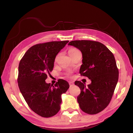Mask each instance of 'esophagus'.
I'll return each instance as SVG.
<instances>
[{
	"instance_id": "34e87169",
	"label": "esophagus",
	"mask_w": 133,
	"mask_h": 133,
	"mask_svg": "<svg viewBox=\"0 0 133 133\" xmlns=\"http://www.w3.org/2000/svg\"><path fill=\"white\" fill-rule=\"evenodd\" d=\"M69 85H70V86H71V85H73V84H74V83H73V82H69Z\"/></svg>"
}]
</instances>
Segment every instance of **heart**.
Masks as SVG:
<instances>
[{
  "label": "heart",
  "instance_id": "1",
  "mask_svg": "<svg viewBox=\"0 0 133 133\" xmlns=\"http://www.w3.org/2000/svg\"><path fill=\"white\" fill-rule=\"evenodd\" d=\"M77 51H79L78 49H76V48H71V49H70L69 50V51H68V53H69V55L71 57V56L73 55L74 53H75L76 52H77ZM58 57V56H57V57H56L55 60L57 59ZM67 75L68 76H70V74H68Z\"/></svg>",
  "mask_w": 133,
  "mask_h": 133
}]
</instances>
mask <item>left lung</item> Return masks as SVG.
<instances>
[{"label": "left lung", "instance_id": "obj_1", "mask_svg": "<svg viewBox=\"0 0 133 133\" xmlns=\"http://www.w3.org/2000/svg\"><path fill=\"white\" fill-rule=\"evenodd\" d=\"M68 45L81 51L83 64L79 73L91 80L85 86L80 81L75 84L80 89L77 101L82 110L96 114L110 102L119 78V70L114 56L103 44L92 41H73Z\"/></svg>", "mask_w": 133, "mask_h": 133}]
</instances>
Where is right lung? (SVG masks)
I'll return each mask as SVG.
<instances>
[{
  "label": "right lung",
  "instance_id": "add662e5",
  "mask_svg": "<svg viewBox=\"0 0 133 133\" xmlns=\"http://www.w3.org/2000/svg\"><path fill=\"white\" fill-rule=\"evenodd\" d=\"M68 41L36 44L28 49L20 61L18 83L28 106L44 118L58 113L62 103L61 95L69 89L66 80L60 79L54 85L48 84V74L53 69L54 60Z\"/></svg>",
  "mask_w": 133,
  "mask_h": 133
}]
</instances>
